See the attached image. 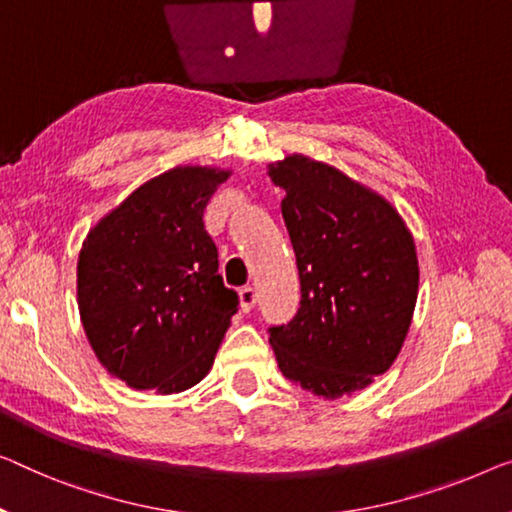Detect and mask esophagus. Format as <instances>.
<instances>
[{
    "instance_id": "obj_1",
    "label": "esophagus",
    "mask_w": 512,
    "mask_h": 512,
    "mask_svg": "<svg viewBox=\"0 0 512 512\" xmlns=\"http://www.w3.org/2000/svg\"><path fill=\"white\" fill-rule=\"evenodd\" d=\"M239 301H241V310L243 312H250L255 308V303H257V292H255V287H250V285H246V287H241L239 289Z\"/></svg>"
}]
</instances>
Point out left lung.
<instances>
[{
  "label": "left lung",
  "mask_w": 512,
  "mask_h": 512,
  "mask_svg": "<svg viewBox=\"0 0 512 512\" xmlns=\"http://www.w3.org/2000/svg\"><path fill=\"white\" fill-rule=\"evenodd\" d=\"M301 278V308L273 326L289 381L319 398L363 391L391 368L418 299L409 227L386 197L303 154L269 165Z\"/></svg>",
  "instance_id": "1"
}]
</instances>
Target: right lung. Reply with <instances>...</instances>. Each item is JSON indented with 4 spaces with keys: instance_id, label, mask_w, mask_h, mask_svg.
<instances>
[{
    "instance_id": "add662e5",
    "label": "right lung",
    "mask_w": 512,
    "mask_h": 512,
    "mask_svg": "<svg viewBox=\"0 0 512 512\" xmlns=\"http://www.w3.org/2000/svg\"><path fill=\"white\" fill-rule=\"evenodd\" d=\"M232 170L177 165L91 227L78 257L87 340L112 377L181 393L209 375L239 305L218 273L204 209Z\"/></svg>"
}]
</instances>
